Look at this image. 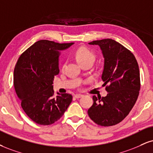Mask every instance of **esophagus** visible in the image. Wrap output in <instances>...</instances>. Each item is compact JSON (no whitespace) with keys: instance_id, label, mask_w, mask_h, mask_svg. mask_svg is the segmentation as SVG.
<instances>
[{"instance_id":"obj_1","label":"esophagus","mask_w":153,"mask_h":153,"mask_svg":"<svg viewBox=\"0 0 153 153\" xmlns=\"http://www.w3.org/2000/svg\"><path fill=\"white\" fill-rule=\"evenodd\" d=\"M82 96V94H76L74 95V97H75V98H80V97H81Z\"/></svg>"}]
</instances>
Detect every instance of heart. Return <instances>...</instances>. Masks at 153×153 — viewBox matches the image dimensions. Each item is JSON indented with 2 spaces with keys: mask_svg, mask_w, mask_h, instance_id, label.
Here are the masks:
<instances>
[{
  "mask_svg": "<svg viewBox=\"0 0 153 153\" xmlns=\"http://www.w3.org/2000/svg\"><path fill=\"white\" fill-rule=\"evenodd\" d=\"M75 57L80 65L89 61H95V53L86 47L79 48L75 53Z\"/></svg>",
  "mask_w": 153,
  "mask_h": 153,
  "instance_id": "obj_1",
  "label": "heart"
}]
</instances>
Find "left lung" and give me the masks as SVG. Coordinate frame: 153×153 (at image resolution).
I'll use <instances>...</instances> for the list:
<instances>
[{
	"mask_svg": "<svg viewBox=\"0 0 153 153\" xmlns=\"http://www.w3.org/2000/svg\"><path fill=\"white\" fill-rule=\"evenodd\" d=\"M90 45L100 47L104 58L102 80L105 97L93 95V104L88 110L92 120L101 126L120 123L133 108L140 88V71L135 57L113 39L94 40Z\"/></svg>",
	"mask_w": 153,
	"mask_h": 153,
	"instance_id": "1",
	"label": "left lung"
}]
</instances>
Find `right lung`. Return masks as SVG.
<instances>
[{
	"instance_id": "1",
	"label": "right lung",
	"mask_w": 153,
	"mask_h": 153,
	"mask_svg": "<svg viewBox=\"0 0 153 153\" xmlns=\"http://www.w3.org/2000/svg\"><path fill=\"white\" fill-rule=\"evenodd\" d=\"M73 44L40 40L18 58L14 69L15 90L24 112L38 124L48 126L56 122L71 103V94L58 93L53 96V83L60 71V51Z\"/></svg>"
}]
</instances>
